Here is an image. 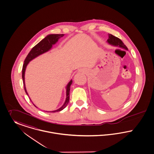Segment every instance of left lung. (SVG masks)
Returning <instances> with one entry per match:
<instances>
[{
    "instance_id": "1",
    "label": "left lung",
    "mask_w": 154,
    "mask_h": 154,
    "mask_svg": "<svg viewBox=\"0 0 154 154\" xmlns=\"http://www.w3.org/2000/svg\"><path fill=\"white\" fill-rule=\"evenodd\" d=\"M108 42L112 45L119 46L120 48H123L125 49H128L126 46L124 44L121 39L116 36H113L112 34H109V38L108 39Z\"/></svg>"
}]
</instances>
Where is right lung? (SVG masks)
I'll use <instances>...</instances> for the list:
<instances>
[{"label": "right lung", "instance_id": "obj_1", "mask_svg": "<svg viewBox=\"0 0 154 154\" xmlns=\"http://www.w3.org/2000/svg\"><path fill=\"white\" fill-rule=\"evenodd\" d=\"M63 35L64 34H52V35H49L46 36L41 42H39L38 44H36V45L34 46L32 48V49L30 51L29 54H28L25 60H24V63L23 66V69H22V78H23V84L24 86V90L26 91L27 95H28V93L26 90V87H25L24 74H25L26 68V66L28 63H29V61H31V60H32L33 59H34L38 56L48 51L52 48V45L54 44L58 41L59 38ZM72 80H71L70 82H69L67 85V87H66V97H66V100L63 105L60 108L54 110V111H52V112H59V111L63 110L67 105L69 101V99H70L69 94H70V85H72Z\"/></svg>", "mask_w": 154, "mask_h": 154}]
</instances>
